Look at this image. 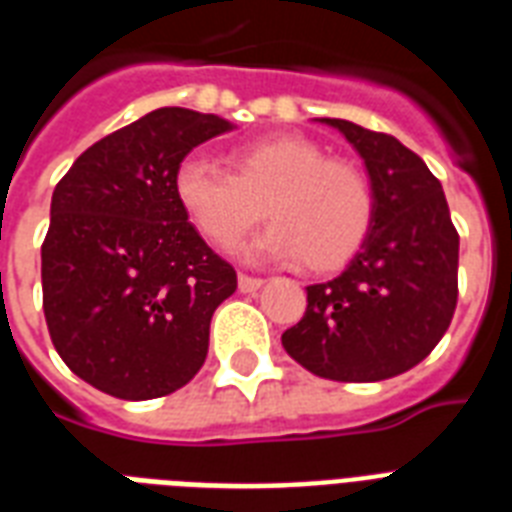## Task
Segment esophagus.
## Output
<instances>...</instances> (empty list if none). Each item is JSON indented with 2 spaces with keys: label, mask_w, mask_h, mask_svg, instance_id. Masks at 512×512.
<instances>
[{
  "label": "esophagus",
  "mask_w": 512,
  "mask_h": 512,
  "mask_svg": "<svg viewBox=\"0 0 512 512\" xmlns=\"http://www.w3.org/2000/svg\"><path fill=\"white\" fill-rule=\"evenodd\" d=\"M265 281L257 279V276H247V273H239V289L241 292H257V289L263 287Z\"/></svg>",
  "instance_id": "esophagus-1"
}]
</instances>
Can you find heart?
<instances>
[{
    "label": "heart",
    "instance_id": "1",
    "mask_svg": "<svg viewBox=\"0 0 512 512\" xmlns=\"http://www.w3.org/2000/svg\"><path fill=\"white\" fill-rule=\"evenodd\" d=\"M233 172L207 156L177 164L175 199L193 228L217 247H233L265 215L273 223L244 249L252 260H295L329 271L356 255L374 223L369 177L345 159H327L305 138L236 146Z\"/></svg>",
    "mask_w": 512,
    "mask_h": 512
}]
</instances>
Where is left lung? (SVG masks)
<instances>
[{
  "label": "left lung",
  "instance_id": "left-lung-1",
  "mask_svg": "<svg viewBox=\"0 0 512 512\" xmlns=\"http://www.w3.org/2000/svg\"><path fill=\"white\" fill-rule=\"evenodd\" d=\"M319 122L364 159L374 223L340 276L305 287V316L281 345L327 380H388L420 364L452 324L460 236L441 183L401 140L345 119Z\"/></svg>",
  "mask_w": 512,
  "mask_h": 512
}]
</instances>
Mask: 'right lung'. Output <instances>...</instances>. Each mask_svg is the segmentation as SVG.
I'll return each instance as SVG.
<instances>
[{"label":"right lung","instance_id":"add662e5","mask_svg":"<svg viewBox=\"0 0 512 512\" xmlns=\"http://www.w3.org/2000/svg\"><path fill=\"white\" fill-rule=\"evenodd\" d=\"M228 130L215 114L156 108L87 148L55 185L44 319L68 369L108 396H170L207 358L236 271L188 223L172 180L193 148Z\"/></svg>","mask_w":512,"mask_h":512}]
</instances>
